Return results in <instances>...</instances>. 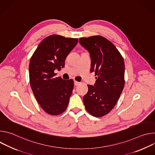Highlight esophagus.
<instances>
[{
	"mask_svg": "<svg viewBox=\"0 0 155 155\" xmlns=\"http://www.w3.org/2000/svg\"><path fill=\"white\" fill-rule=\"evenodd\" d=\"M80 84V82H78V81H76V80H74V84H75V86H77V85H78V84Z\"/></svg>",
	"mask_w": 155,
	"mask_h": 155,
	"instance_id": "obj_1",
	"label": "esophagus"
}]
</instances>
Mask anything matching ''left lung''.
Listing matches in <instances>:
<instances>
[{
	"label": "left lung",
	"mask_w": 155,
	"mask_h": 155,
	"mask_svg": "<svg viewBox=\"0 0 155 155\" xmlns=\"http://www.w3.org/2000/svg\"><path fill=\"white\" fill-rule=\"evenodd\" d=\"M79 42L90 52L94 86L87 84L83 102L88 113L96 117L108 114L116 105L124 86V59L114 44L104 37H81Z\"/></svg>",
	"instance_id": "left-lung-1"
}]
</instances>
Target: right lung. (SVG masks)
Segmentation results:
<instances>
[{
	"mask_svg": "<svg viewBox=\"0 0 155 155\" xmlns=\"http://www.w3.org/2000/svg\"><path fill=\"white\" fill-rule=\"evenodd\" d=\"M78 43V38L51 35L44 38L31 58L29 81L35 99L49 115H58L68 107L74 89L72 79L55 77L54 71L65 65V59Z\"/></svg>",
	"mask_w": 155,
	"mask_h": 155,
	"instance_id": "right-lung-1",
	"label": "right lung"
}]
</instances>
